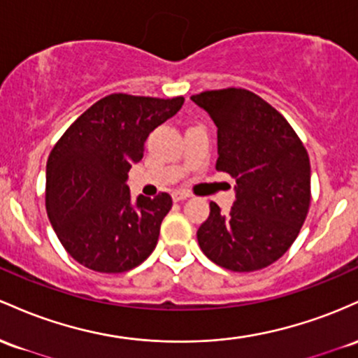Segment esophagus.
Wrapping results in <instances>:
<instances>
[{
	"label": "esophagus",
	"instance_id": "esophagus-1",
	"mask_svg": "<svg viewBox=\"0 0 358 358\" xmlns=\"http://www.w3.org/2000/svg\"><path fill=\"white\" fill-rule=\"evenodd\" d=\"M189 198V194H187V192H182V191H174L172 192V199L176 201V203H180V201H184V199H187Z\"/></svg>",
	"mask_w": 358,
	"mask_h": 358
}]
</instances>
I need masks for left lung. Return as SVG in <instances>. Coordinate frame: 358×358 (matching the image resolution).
I'll return each instance as SVG.
<instances>
[{"instance_id": "1", "label": "left lung", "mask_w": 358, "mask_h": 358, "mask_svg": "<svg viewBox=\"0 0 358 358\" xmlns=\"http://www.w3.org/2000/svg\"><path fill=\"white\" fill-rule=\"evenodd\" d=\"M218 128L216 171L236 180L235 203L223 215L210 203L198 243L216 266L254 272L294 243L311 203V167L303 142L274 106L243 87L191 96Z\"/></svg>"}]
</instances>
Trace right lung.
<instances>
[{
  "mask_svg": "<svg viewBox=\"0 0 358 358\" xmlns=\"http://www.w3.org/2000/svg\"><path fill=\"white\" fill-rule=\"evenodd\" d=\"M171 99L123 92L101 98L64 131L47 160L45 208L57 238L76 262L103 274H122L157 245L172 198L138 196L131 203L128 171L145 140L182 106Z\"/></svg>",
  "mask_w": 358,
  "mask_h": 358,
  "instance_id": "add662e5",
  "label": "right lung"
}]
</instances>
